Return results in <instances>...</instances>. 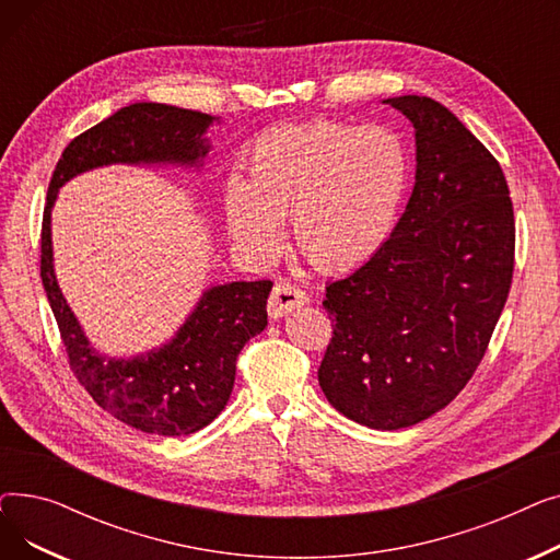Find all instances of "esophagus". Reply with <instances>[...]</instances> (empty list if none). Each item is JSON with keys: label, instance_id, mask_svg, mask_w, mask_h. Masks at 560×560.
Returning a JSON list of instances; mask_svg holds the SVG:
<instances>
[{"label": "esophagus", "instance_id": "obj_1", "mask_svg": "<svg viewBox=\"0 0 560 560\" xmlns=\"http://www.w3.org/2000/svg\"><path fill=\"white\" fill-rule=\"evenodd\" d=\"M306 302H308V295L304 290H300L298 285H292L288 281H279L272 288V295H270V302H268V313H270V317L279 319V317L288 315L290 311L304 306Z\"/></svg>", "mask_w": 560, "mask_h": 560}]
</instances>
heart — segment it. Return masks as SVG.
I'll use <instances>...</instances> for the list:
<instances>
[{
	"label": "heart",
	"mask_w": 560,
	"mask_h": 560,
	"mask_svg": "<svg viewBox=\"0 0 560 560\" xmlns=\"http://www.w3.org/2000/svg\"><path fill=\"white\" fill-rule=\"evenodd\" d=\"M408 188L410 154L395 129L317 120L258 138L247 182L231 176L222 188V215L249 258L277 256L292 218L302 256L317 270L347 272L390 241Z\"/></svg>",
	"instance_id": "b5f03b06"
}]
</instances>
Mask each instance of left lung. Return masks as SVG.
Returning a JSON list of instances; mask_svg holds the SVG:
<instances>
[{
  "label": "left lung",
  "mask_w": 560,
  "mask_h": 560,
  "mask_svg": "<svg viewBox=\"0 0 560 560\" xmlns=\"http://www.w3.org/2000/svg\"><path fill=\"white\" fill-rule=\"evenodd\" d=\"M416 129V186L390 241L327 283L334 338L317 370L329 404L397 431L443 410L481 363L513 279L504 172L440 102L384 100Z\"/></svg>",
  "instance_id": "obj_1"
}]
</instances>
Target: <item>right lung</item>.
<instances>
[{
    "mask_svg": "<svg viewBox=\"0 0 560 560\" xmlns=\"http://www.w3.org/2000/svg\"><path fill=\"white\" fill-rule=\"evenodd\" d=\"M218 117L156 102H136L77 136L51 174L40 238V277L79 384L120 422L156 435H190L229 401L241 349L268 327L272 281H231L201 292L163 345L133 357H106L88 340L54 272L51 209L74 176L108 165L199 172Z\"/></svg>",
    "mask_w": 560,
    "mask_h": 560,
    "instance_id": "1",
    "label": "right lung"
}]
</instances>
